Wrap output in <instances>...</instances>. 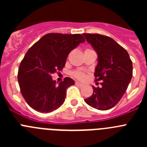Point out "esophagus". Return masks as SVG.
<instances>
[{
	"mask_svg": "<svg viewBox=\"0 0 147 147\" xmlns=\"http://www.w3.org/2000/svg\"><path fill=\"white\" fill-rule=\"evenodd\" d=\"M75 84H76V85H79V86H82V85H83L82 83L79 82H76V83H75Z\"/></svg>",
	"mask_w": 147,
	"mask_h": 147,
	"instance_id": "34e87169",
	"label": "esophagus"
}]
</instances>
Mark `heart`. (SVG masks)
<instances>
[{
	"mask_svg": "<svg viewBox=\"0 0 147 147\" xmlns=\"http://www.w3.org/2000/svg\"><path fill=\"white\" fill-rule=\"evenodd\" d=\"M73 76H74V77L77 78L78 80H83L85 78V73L82 72V71H74V72L73 73Z\"/></svg>",
	"mask_w": 147,
	"mask_h": 147,
	"instance_id": "obj_1",
	"label": "heart"
}]
</instances>
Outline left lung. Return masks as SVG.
<instances>
[{
  "mask_svg": "<svg viewBox=\"0 0 147 147\" xmlns=\"http://www.w3.org/2000/svg\"><path fill=\"white\" fill-rule=\"evenodd\" d=\"M98 55L94 76L102 86L93 87V93L85 98L90 107L99 110L113 107L127 90L132 76L129 54L113 39L98 34H82Z\"/></svg>",
  "mask_w": 147,
  "mask_h": 147,
  "instance_id": "left-lung-1",
  "label": "left lung"
}]
</instances>
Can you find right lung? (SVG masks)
Here are the masks:
<instances>
[{
    "label": "right lung",
    "mask_w": 147,
    "mask_h": 147,
    "mask_svg": "<svg viewBox=\"0 0 147 147\" xmlns=\"http://www.w3.org/2000/svg\"><path fill=\"white\" fill-rule=\"evenodd\" d=\"M85 40L82 35L50 33L26 52L18 69L20 92L28 105L40 113H50L64 103L66 89L74 85L69 77L57 85L51 75L62 71L71 51Z\"/></svg>",
    "instance_id": "add662e5"
}]
</instances>
